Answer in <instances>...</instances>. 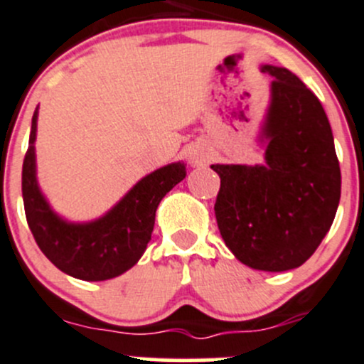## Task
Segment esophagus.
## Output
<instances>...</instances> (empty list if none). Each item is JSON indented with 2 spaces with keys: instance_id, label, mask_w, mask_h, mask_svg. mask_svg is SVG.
<instances>
[{
  "instance_id": "34e87169",
  "label": "esophagus",
  "mask_w": 364,
  "mask_h": 364,
  "mask_svg": "<svg viewBox=\"0 0 364 364\" xmlns=\"http://www.w3.org/2000/svg\"><path fill=\"white\" fill-rule=\"evenodd\" d=\"M192 160H193V161L203 160V155H199V153H192Z\"/></svg>"
}]
</instances>
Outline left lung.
Segmentation results:
<instances>
[{"instance_id": "left-lung-1", "label": "left lung", "mask_w": 364, "mask_h": 364, "mask_svg": "<svg viewBox=\"0 0 364 364\" xmlns=\"http://www.w3.org/2000/svg\"><path fill=\"white\" fill-rule=\"evenodd\" d=\"M273 75L264 135L266 165H211L220 176L216 223L230 252L253 269L287 271L322 243L340 203L341 174L322 104L287 68Z\"/></svg>"}]
</instances>
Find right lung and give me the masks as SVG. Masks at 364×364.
<instances>
[{"mask_svg": "<svg viewBox=\"0 0 364 364\" xmlns=\"http://www.w3.org/2000/svg\"><path fill=\"white\" fill-rule=\"evenodd\" d=\"M36 111L23 161L26 220L43 255L63 273L86 282L119 277L141 259L151 240L160 200L186 176L185 165L171 164L137 183L116 208L97 222L75 225L58 218L40 193L35 178Z\"/></svg>", "mask_w": 364, "mask_h": 364, "instance_id": "add662e5", "label": "right lung"}]
</instances>
